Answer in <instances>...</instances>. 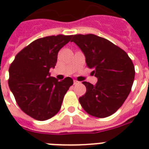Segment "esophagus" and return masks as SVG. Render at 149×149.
Listing matches in <instances>:
<instances>
[{
	"instance_id": "esophagus-1",
	"label": "esophagus",
	"mask_w": 149,
	"mask_h": 149,
	"mask_svg": "<svg viewBox=\"0 0 149 149\" xmlns=\"http://www.w3.org/2000/svg\"><path fill=\"white\" fill-rule=\"evenodd\" d=\"M73 83H74V85H77V84H79L80 82L79 81H76V80H74V81H73Z\"/></svg>"
}]
</instances>
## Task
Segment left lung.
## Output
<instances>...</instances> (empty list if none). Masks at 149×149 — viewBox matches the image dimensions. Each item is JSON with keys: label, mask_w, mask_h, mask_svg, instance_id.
Wrapping results in <instances>:
<instances>
[{"label": "left lung", "mask_w": 149, "mask_h": 149, "mask_svg": "<svg viewBox=\"0 0 149 149\" xmlns=\"http://www.w3.org/2000/svg\"><path fill=\"white\" fill-rule=\"evenodd\" d=\"M72 41L83 52L87 65L98 79L96 85L82 83L87 92L79 98L81 106L93 117L110 116L130 93L135 77L133 62L123 49L97 35H73Z\"/></svg>", "instance_id": "left-lung-1"}]
</instances>
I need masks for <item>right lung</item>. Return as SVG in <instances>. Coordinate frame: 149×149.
<instances>
[{
  "mask_svg": "<svg viewBox=\"0 0 149 149\" xmlns=\"http://www.w3.org/2000/svg\"><path fill=\"white\" fill-rule=\"evenodd\" d=\"M72 38L59 35L37 39L22 49L10 66L11 92L20 109L34 119L46 120L56 114L73 84L71 77L59 81L49 73L55 68L59 49Z\"/></svg>",
  "mask_w": 149,
  "mask_h": 149,
  "instance_id": "right-lung-1",
  "label": "right lung"
}]
</instances>
